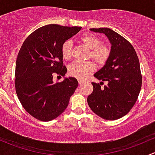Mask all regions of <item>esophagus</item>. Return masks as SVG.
Returning <instances> with one entry per match:
<instances>
[{"instance_id":"34e87169","label":"esophagus","mask_w":155,"mask_h":155,"mask_svg":"<svg viewBox=\"0 0 155 155\" xmlns=\"http://www.w3.org/2000/svg\"><path fill=\"white\" fill-rule=\"evenodd\" d=\"M78 82H79V85H82V84L84 83V81L82 80V79H78Z\"/></svg>"}]
</instances>
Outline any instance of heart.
<instances>
[{
    "mask_svg": "<svg viewBox=\"0 0 155 155\" xmlns=\"http://www.w3.org/2000/svg\"><path fill=\"white\" fill-rule=\"evenodd\" d=\"M81 41L90 49L89 58H91L98 66H104L110 57V48L107 45L101 44V39L92 34H87L81 38ZM61 55L65 60H70L73 51V43L70 40L64 42L61 48ZM95 70L94 62L74 61L68 67V73L71 76L79 79H84Z\"/></svg>",
    "mask_w": 155,
    "mask_h": 155,
    "instance_id": "heart-1",
    "label": "heart"
}]
</instances>
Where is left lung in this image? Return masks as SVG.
I'll list each match as a JSON object with an SVG mask.
<instances>
[{
    "instance_id": "obj_1",
    "label": "left lung",
    "mask_w": 155,
    "mask_h": 155,
    "mask_svg": "<svg viewBox=\"0 0 155 155\" xmlns=\"http://www.w3.org/2000/svg\"><path fill=\"white\" fill-rule=\"evenodd\" d=\"M104 34L111 43L109 60L94 76L100 83L92 82L93 92L87 97L89 107L106 120H116L130 111L142 87L140 61L135 49L125 38L107 28H91ZM104 81L107 85L101 87Z\"/></svg>"
}]
</instances>
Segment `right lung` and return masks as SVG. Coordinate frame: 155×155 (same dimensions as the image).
I'll list each match as a JSON object with an SVG mask.
<instances>
[{"mask_svg": "<svg viewBox=\"0 0 155 155\" xmlns=\"http://www.w3.org/2000/svg\"><path fill=\"white\" fill-rule=\"evenodd\" d=\"M81 28L48 25L34 31L23 43L16 59L15 86L20 103L34 118L51 121L68 107L79 85L77 79L69 77L54 82L53 76H65L61 45Z\"/></svg>", "mask_w": 155, "mask_h": 155, "instance_id": "1", "label": "right lung"}]
</instances>
